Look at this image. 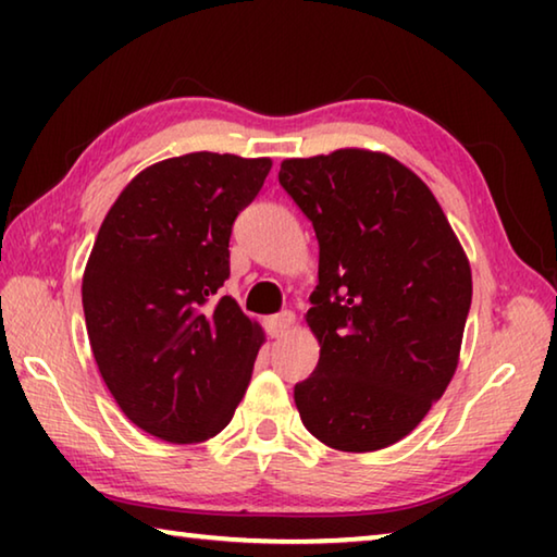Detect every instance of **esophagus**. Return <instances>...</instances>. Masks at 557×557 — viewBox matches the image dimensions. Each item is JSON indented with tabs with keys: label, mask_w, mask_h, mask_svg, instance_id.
Listing matches in <instances>:
<instances>
[{
	"label": "esophagus",
	"mask_w": 557,
	"mask_h": 557,
	"mask_svg": "<svg viewBox=\"0 0 557 557\" xmlns=\"http://www.w3.org/2000/svg\"><path fill=\"white\" fill-rule=\"evenodd\" d=\"M292 322H295V314H292V312H280L275 317H268L265 319V329H268V334L272 338H277V336H285L289 332Z\"/></svg>",
	"instance_id": "34e87169"
}]
</instances>
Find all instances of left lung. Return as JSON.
<instances>
[{
  "mask_svg": "<svg viewBox=\"0 0 557 557\" xmlns=\"http://www.w3.org/2000/svg\"><path fill=\"white\" fill-rule=\"evenodd\" d=\"M280 186L314 225L307 324L322 354L295 385L305 428L342 451L383 449L442 398L471 307V270L430 188L366 149L285 159Z\"/></svg>",
  "mask_w": 557,
  "mask_h": 557,
  "instance_id": "left-lung-1",
  "label": "left lung"
}]
</instances>
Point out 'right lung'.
Instances as JSON below:
<instances>
[{
    "instance_id": "add662e5",
    "label": "right lung",
    "mask_w": 557,
    "mask_h": 557,
    "mask_svg": "<svg viewBox=\"0 0 557 557\" xmlns=\"http://www.w3.org/2000/svg\"><path fill=\"white\" fill-rule=\"evenodd\" d=\"M270 159L194 152L125 186L83 275V312L102 381L122 412L176 445L228 425L262 329L231 297V233Z\"/></svg>"
}]
</instances>
